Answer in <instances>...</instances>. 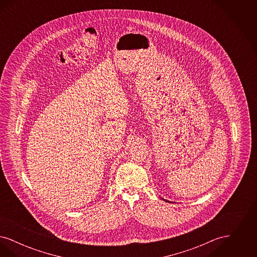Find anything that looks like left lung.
Returning a JSON list of instances; mask_svg holds the SVG:
<instances>
[{
	"instance_id": "8db88e82",
	"label": "left lung",
	"mask_w": 257,
	"mask_h": 257,
	"mask_svg": "<svg viewBox=\"0 0 257 257\" xmlns=\"http://www.w3.org/2000/svg\"><path fill=\"white\" fill-rule=\"evenodd\" d=\"M164 200H166V199H164ZM166 201H168V200H166ZM170 202V201H169Z\"/></svg>"
}]
</instances>
